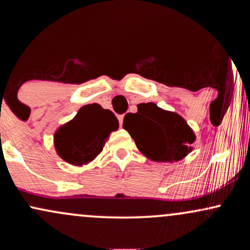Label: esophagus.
<instances>
[{
    "label": "esophagus",
    "mask_w": 250,
    "mask_h": 250,
    "mask_svg": "<svg viewBox=\"0 0 250 250\" xmlns=\"http://www.w3.org/2000/svg\"><path fill=\"white\" fill-rule=\"evenodd\" d=\"M119 122H120V127H122V125H123V115H120L119 116Z\"/></svg>",
    "instance_id": "obj_1"
}]
</instances>
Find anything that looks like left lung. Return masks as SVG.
Segmentation results:
<instances>
[{
	"label": "left lung",
	"instance_id": "1",
	"mask_svg": "<svg viewBox=\"0 0 250 250\" xmlns=\"http://www.w3.org/2000/svg\"><path fill=\"white\" fill-rule=\"evenodd\" d=\"M123 128L140 151L156 162L180 161L190 153L196 139L185 119L155 103L137 105V113L125 116Z\"/></svg>",
	"mask_w": 250,
	"mask_h": 250
}]
</instances>
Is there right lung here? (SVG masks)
<instances>
[{
	"label": "right lung",
	"mask_w": 250,
	"mask_h": 250,
	"mask_svg": "<svg viewBox=\"0 0 250 250\" xmlns=\"http://www.w3.org/2000/svg\"><path fill=\"white\" fill-rule=\"evenodd\" d=\"M119 128V121L100 104L83 105L71 121L54 135V145L61 159L73 166L91 162L102 151L109 134Z\"/></svg>",
	"instance_id": "add662e5"
}]
</instances>
